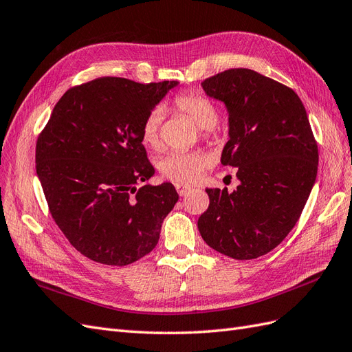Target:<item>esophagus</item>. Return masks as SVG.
Segmentation results:
<instances>
[{"label":"esophagus","mask_w":352,"mask_h":352,"mask_svg":"<svg viewBox=\"0 0 352 352\" xmlns=\"http://www.w3.org/2000/svg\"><path fill=\"white\" fill-rule=\"evenodd\" d=\"M175 188H176L177 194H179L180 197L186 195V194L189 192V190H190V186H186V185H182V184H176V185H175Z\"/></svg>","instance_id":"1"}]
</instances>
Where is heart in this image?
Listing matches in <instances>:
<instances>
[{"instance_id":"heart-1","label":"heart","mask_w":352,"mask_h":352,"mask_svg":"<svg viewBox=\"0 0 352 352\" xmlns=\"http://www.w3.org/2000/svg\"><path fill=\"white\" fill-rule=\"evenodd\" d=\"M173 109L199 127L202 140L208 142L219 141V110L207 95L198 91L180 92L173 98ZM162 123L163 111L154 109L145 116L141 124V142L150 150H157L162 144ZM208 166L210 158L202 151L168 153L160 160L158 170L163 177L172 182L192 185L204 176Z\"/></svg>"}]
</instances>
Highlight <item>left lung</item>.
<instances>
[{"label":"left lung","mask_w":352,"mask_h":352,"mask_svg":"<svg viewBox=\"0 0 352 352\" xmlns=\"http://www.w3.org/2000/svg\"><path fill=\"white\" fill-rule=\"evenodd\" d=\"M226 104L230 140L221 164L236 167L232 194L206 189L198 219L208 247L235 260L270 252L300 219L317 176L318 150L305 107L286 85L251 69H229L202 82Z\"/></svg>","instance_id":"8db88e82"}]
</instances>
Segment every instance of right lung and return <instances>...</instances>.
I'll return each mask as SVG.
<instances>
[{
	"label": "right lung",
	"mask_w": 352,
	"mask_h": 352,
	"mask_svg": "<svg viewBox=\"0 0 352 352\" xmlns=\"http://www.w3.org/2000/svg\"><path fill=\"white\" fill-rule=\"evenodd\" d=\"M176 80L104 76L65 92L36 141V173L52 219L82 255L127 265L150 254L179 199L172 184L144 185L154 167L145 116Z\"/></svg>",
	"instance_id": "right-lung-1"
}]
</instances>
